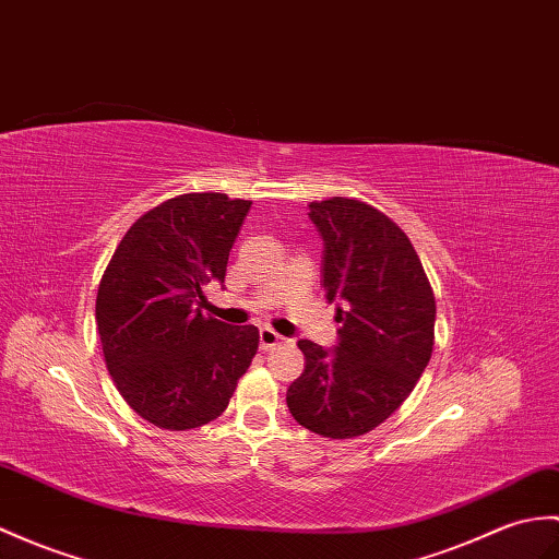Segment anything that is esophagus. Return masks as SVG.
Listing matches in <instances>:
<instances>
[{"mask_svg": "<svg viewBox=\"0 0 559 559\" xmlns=\"http://www.w3.org/2000/svg\"><path fill=\"white\" fill-rule=\"evenodd\" d=\"M281 343H283V338H281L276 331H271V329L259 331V347H262L264 353H269V349H274Z\"/></svg>", "mask_w": 559, "mask_h": 559, "instance_id": "1", "label": "esophagus"}]
</instances>
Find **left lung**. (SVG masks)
<instances>
[{"mask_svg":"<svg viewBox=\"0 0 559 559\" xmlns=\"http://www.w3.org/2000/svg\"><path fill=\"white\" fill-rule=\"evenodd\" d=\"M323 238V290L341 302L338 347H297L305 371L288 388L295 421L323 438L373 431L409 397L433 353L436 297L393 218L355 198L309 202Z\"/></svg>","mask_w":559,"mask_h":559,"instance_id":"obj_1","label":"left lung"}]
</instances>
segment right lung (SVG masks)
I'll return each instance as SVG.
<instances>
[{
    "label": "right lung",
    "instance_id": "right-lung-1",
    "mask_svg": "<svg viewBox=\"0 0 559 559\" xmlns=\"http://www.w3.org/2000/svg\"><path fill=\"white\" fill-rule=\"evenodd\" d=\"M250 200L186 192L142 214L104 269L95 319L116 391L138 417L188 431L224 414L259 347L257 326L198 309L224 283Z\"/></svg>",
    "mask_w": 559,
    "mask_h": 559
}]
</instances>
